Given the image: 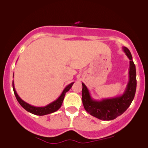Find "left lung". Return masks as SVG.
<instances>
[{"instance_id": "left-lung-1", "label": "left lung", "mask_w": 148, "mask_h": 148, "mask_svg": "<svg viewBox=\"0 0 148 148\" xmlns=\"http://www.w3.org/2000/svg\"><path fill=\"white\" fill-rule=\"evenodd\" d=\"M122 49L130 60V69L129 81L121 95L96 101L92 97L86 86L82 83V101L84 109L90 115L101 120L111 121L116 119L127 110L134 99L136 90V65L127 47H123Z\"/></svg>"}]
</instances>
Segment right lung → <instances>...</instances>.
<instances>
[{"label":"right lung","instance_id":"obj_1","mask_svg":"<svg viewBox=\"0 0 148 148\" xmlns=\"http://www.w3.org/2000/svg\"><path fill=\"white\" fill-rule=\"evenodd\" d=\"M73 84H74V83H70V84L68 85V86L64 88V90L62 91V94L60 95V96L58 98L56 99V101H53L52 103H49V104H47V106H33V105L29 104V103H27L25 102L24 101H23L22 99L19 97L18 95L17 92H16V91H15V86H14V81H12V88H13L14 94H15V97L17 99L18 102L20 103L21 106H22L24 110H27V111L29 112L32 113V114H34V115H45L57 111V110L61 107L62 104V102H63L64 97H65V93H66L67 92H69V89L72 87Z\"/></svg>","mask_w":148,"mask_h":148}]
</instances>
